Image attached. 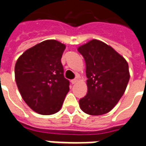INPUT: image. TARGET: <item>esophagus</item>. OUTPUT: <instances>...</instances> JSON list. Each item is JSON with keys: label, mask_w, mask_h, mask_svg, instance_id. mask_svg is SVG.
<instances>
[{"label": "esophagus", "mask_w": 146, "mask_h": 146, "mask_svg": "<svg viewBox=\"0 0 146 146\" xmlns=\"http://www.w3.org/2000/svg\"><path fill=\"white\" fill-rule=\"evenodd\" d=\"M77 82H78V78H74V79L71 80V83H72V84H75V83H77Z\"/></svg>", "instance_id": "1"}]
</instances>
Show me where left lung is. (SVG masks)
Masks as SVG:
<instances>
[{
    "label": "left lung",
    "mask_w": 146,
    "mask_h": 146,
    "mask_svg": "<svg viewBox=\"0 0 146 146\" xmlns=\"http://www.w3.org/2000/svg\"><path fill=\"white\" fill-rule=\"evenodd\" d=\"M86 62L87 94L79 100L85 113L101 115L114 108L124 94L130 79L127 60L114 48L93 39L79 46Z\"/></svg>",
    "instance_id": "1"
}]
</instances>
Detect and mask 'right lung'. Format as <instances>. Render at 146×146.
<instances>
[{"instance_id":"right-lung-1","label":"right lung","mask_w":146,"mask_h":146,"mask_svg":"<svg viewBox=\"0 0 146 146\" xmlns=\"http://www.w3.org/2000/svg\"><path fill=\"white\" fill-rule=\"evenodd\" d=\"M66 46L46 40L26 50L15 66V78L26 104L41 115L61 108L70 82L64 76L61 57Z\"/></svg>"}]
</instances>
